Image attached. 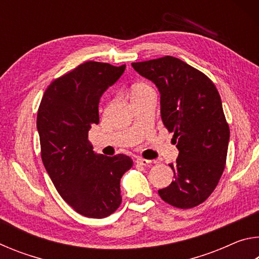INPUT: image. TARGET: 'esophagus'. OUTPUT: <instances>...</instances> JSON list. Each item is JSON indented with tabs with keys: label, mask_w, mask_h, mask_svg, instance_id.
<instances>
[{
	"label": "esophagus",
	"mask_w": 259,
	"mask_h": 259,
	"mask_svg": "<svg viewBox=\"0 0 259 259\" xmlns=\"http://www.w3.org/2000/svg\"><path fill=\"white\" fill-rule=\"evenodd\" d=\"M136 162H137L138 164H140V165H148V164H151V160H146V159H142V157H138L137 160H136Z\"/></svg>",
	"instance_id": "esophagus-1"
}]
</instances>
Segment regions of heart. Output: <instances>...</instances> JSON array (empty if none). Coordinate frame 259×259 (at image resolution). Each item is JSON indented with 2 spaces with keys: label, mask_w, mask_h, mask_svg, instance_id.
I'll use <instances>...</instances> for the list:
<instances>
[{
  "label": "heart",
  "mask_w": 259,
  "mask_h": 259,
  "mask_svg": "<svg viewBox=\"0 0 259 259\" xmlns=\"http://www.w3.org/2000/svg\"><path fill=\"white\" fill-rule=\"evenodd\" d=\"M148 90H152V88L150 85L145 84V83H140V84L135 87L134 93H140V91H148Z\"/></svg>",
  "instance_id": "heart-1"
}]
</instances>
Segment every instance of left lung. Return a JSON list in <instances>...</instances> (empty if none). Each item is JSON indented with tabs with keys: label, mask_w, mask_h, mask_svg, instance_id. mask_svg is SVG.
Segmentation results:
<instances>
[{
	"label": "left lung",
	"mask_w": 259,
	"mask_h": 259,
	"mask_svg": "<svg viewBox=\"0 0 259 259\" xmlns=\"http://www.w3.org/2000/svg\"><path fill=\"white\" fill-rule=\"evenodd\" d=\"M131 65L156 85L162 122L179 151L176 163L169 164L175 181L159 195L174 207H196L213 192L225 168L230 128L221 96L207 75L175 57Z\"/></svg>",
	"instance_id": "left-lung-1"
}]
</instances>
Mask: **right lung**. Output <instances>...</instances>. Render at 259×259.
I'll use <instances>...</instances> for the list:
<instances>
[{
	"mask_svg": "<svg viewBox=\"0 0 259 259\" xmlns=\"http://www.w3.org/2000/svg\"><path fill=\"white\" fill-rule=\"evenodd\" d=\"M125 65L85 61L48 87L37 112L43 164L61 198L82 216L104 218L120 207V181L129 156L96 154L88 139L99 123L100 97Z\"/></svg>",
	"mask_w": 259,
	"mask_h": 259,
	"instance_id": "right-lung-1",
	"label": "right lung"
}]
</instances>
